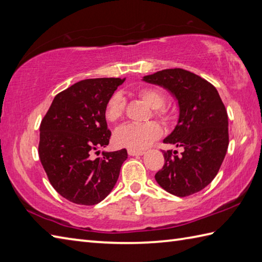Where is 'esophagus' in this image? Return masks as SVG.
Instances as JSON below:
<instances>
[{"instance_id": "esophagus-1", "label": "esophagus", "mask_w": 262, "mask_h": 262, "mask_svg": "<svg viewBox=\"0 0 262 262\" xmlns=\"http://www.w3.org/2000/svg\"><path fill=\"white\" fill-rule=\"evenodd\" d=\"M127 152L130 157H134V155H142L144 153V151H141V149H133V148H128Z\"/></svg>"}]
</instances>
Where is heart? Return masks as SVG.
Wrapping results in <instances>:
<instances>
[{
	"label": "heart",
	"mask_w": 262,
	"mask_h": 262,
	"mask_svg": "<svg viewBox=\"0 0 262 262\" xmlns=\"http://www.w3.org/2000/svg\"><path fill=\"white\" fill-rule=\"evenodd\" d=\"M136 96L153 110L163 124H169L172 119V113L169 108L163 107L165 102L164 93L158 88H141L136 91ZM125 114V99L120 93H114L104 105L103 115L108 122H115L122 119ZM162 135V128L158 122L148 121L145 124H127L116 130L114 140L117 145L133 149H143L157 141Z\"/></svg>",
	"instance_id": "b5f03b06"
}]
</instances>
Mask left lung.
<instances>
[{
	"instance_id": "8db88e82",
	"label": "left lung",
	"mask_w": 262,
	"mask_h": 262,
	"mask_svg": "<svg viewBox=\"0 0 262 262\" xmlns=\"http://www.w3.org/2000/svg\"><path fill=\"white\" fill-rule=\"evenodd\" d=\"M143 80L168 89L179 103V120L163 143L183 152L163 151L155 180L174 196H190L208 186L223 163L229 146L225 105L211 83L186 70H162Z\"/></svg>"
}]
</instances>
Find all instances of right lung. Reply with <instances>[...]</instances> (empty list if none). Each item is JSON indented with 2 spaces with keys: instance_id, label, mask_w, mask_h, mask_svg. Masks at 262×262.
Returning <instances> with one entry per match:
<instances>
[{
  "instance_id": "add662e5",
  "label": "right lung",
  "mask_w": 262,
  "mask_h": 262,
  "mask_svg": "<svg viewBox=\"0 0 262 262\" xmlns=\"http://www.w3.org/2000/svg\"><path fill=\"white\" fill-rule=\"evenodd\" d=\"M125 79L82 80L54 98L40 124L38 154L48 180L60 196L77 205H96L118 180L126 148L92 154L109 144L103 110Z\"/></svg>"
}]
</instances>
